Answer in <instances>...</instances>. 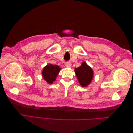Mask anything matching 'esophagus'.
<instances>
[{
	"label": "esophagus",
	"mask_w": 133,
	"mask_h": 133,
	"mask_svg": "<svg viewBox=\"0 0 133 133\" xmlns=\"http://www.w3.org/2000/svg\"><path fill=\"white\" fill-rule=\"evenodd\" d=\"M65 66L66 67H67V68H70L71 66V64L70 63H65Z\"/></svg>",
	"instance_id": "obj_1"
}]
</instances>
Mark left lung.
Listing matches in <instances>:
<instances>
[{
    "mask_svg": "<svg viewBox=\"0 0 133 133\" xmlns=\"http://www.w3.org/2000/svg\"><path fill=\"white\" fill-rule=\"evenodd\" d=\"M75 72L78 81L82 87H87L91 82L93 71L85 62H83L80 67L75 68Z\"/></svg>",
    "mask_w": 133,
    "mask_h": 133,
    "instance_id": "left-lung-1",
    "label": "left lung"
}]
</instances>
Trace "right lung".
Listing matches in <instances>:
<instances>
[{
  "instance_id": "right-lung-1",
  "label": "right lung",
  "mask_w": 133,
  "mask_h": 133,
  "mask_svg": "<svg viewBox=\"0 0 133 133\" xmlns=\"http://www.w3.org/2000/svg\"><path fill=\"white\" fill-rule=\"evenodd\" d=\"M60 69L61 68H59V66L57 65L49 64L46 65L42 71L44 79L49 84H51L55 80Z\"/></svg>"
}]
</instances>
